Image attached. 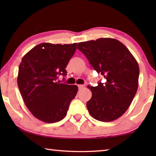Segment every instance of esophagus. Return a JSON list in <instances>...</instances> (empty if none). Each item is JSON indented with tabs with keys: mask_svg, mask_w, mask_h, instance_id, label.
Here are the masks:
<instances>
[{
	"mask_svg": "<svg viewBox=\"0 0 156 156\" xmlns=\"http://www.w3.org/2000/svg\"><path fill=\"white\" fill-rule=\"evenodd\" d=\"M78 89H80V90H81V89H83L84 87H85V86H84V84H78Z\"/></svg>",
	"mask_w": 156,
	"mask_h": 156,
	"instance_id": "obj_1",
	"label": "esophagus"
}]
</instances>
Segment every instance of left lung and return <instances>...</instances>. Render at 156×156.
I'll return each mask as SVG.
<instances>
[{
  "label": "left lung",
  "mask_w": 156,
  "mask_h": 156,
  "mask_svg": "<svg viewBox=\"0 0 156 156\" xmlns=\"http://www.w3.org/2000/svg\"><path fill=\"white\" fill-rule=\"evenodd\" d=\"M77 49L107 80L96 87H88L92 93L87 102L89 113L102 122L118 119L128 109L138 90L140 69L136 58L125 44L114 38L81 42Z\"/></svg>",
  "instance_id": "obj_1"
}]
</instances>
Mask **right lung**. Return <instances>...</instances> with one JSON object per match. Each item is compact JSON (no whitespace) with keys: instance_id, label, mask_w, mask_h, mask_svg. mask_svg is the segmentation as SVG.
I'll return each mask as SVG.
<instances>
[{"instance_id":"right-lung-1","label":"right lung","mask_w":156,"mask_h":156,"mask_svg":"<svg viewBox=\"0 0 156 156\" xmlns=\"http://www.w3.org/2000/svg\"><path fill=\"white\" fill-rule=\"evenodd\" d=\"M77 43H41L28 51L18 68L17 83L25 104L37 119L46 123L62 120L74 98L77 85L59 83Z\"/></svg>"}]
</instances>
